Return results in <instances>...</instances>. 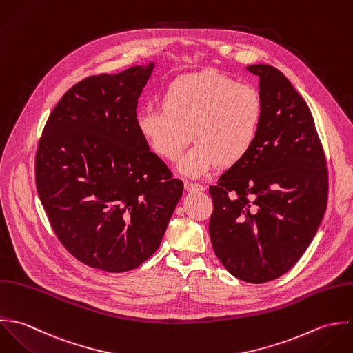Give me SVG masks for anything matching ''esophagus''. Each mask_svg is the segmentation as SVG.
Returning <instances> with one entry per match:
<instances>
[{"instance_id":"34e87169","label":"esophagus","mask_w":353,"mask_h":353,"mask_svg":"<svg viewBox=\"0 0 353 353\" xmlns=\"http://www.w3.org/2000/svg\"><path fill=\"white\" fill-rule=\"evenodd\" d=\"M184 188L187 192H198V191H203L205 187L201 185L199 183H194V181H185L184 183Z\"/></svg>"}]
</instances>
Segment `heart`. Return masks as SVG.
I'll return each mask as SVG.
<instances>
[{
  "label": "heart",
  "mask_w": 353,
  "mask_h": 353,
  "mask_svg": "<svg viewBox=\"0 0 353 353\" xmlns=\"http://www.w3.org/2000/svg\"><path fill=\"white\" fill-rule=\"evenodd\" d=\"M265 106L259 91L215 71L176 77L162 95V108H144L137 127L150 150L174 161L192 139L196 143L179 162V170L201 177L216 165L232 168L252 150Z\"/></svg>",
  "instance_id": "heart-1"
}]
</instances>
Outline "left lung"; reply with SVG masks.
I'll use <instances>...</instances> for the list:
<instances>
[{"label":"left lung","mask_w":353,"mask_h":353,"mask_svg":"<svg viewBox=\"0 0 353 353\" xmlns=\"http://www.w3.org/2000/svg\"><path fill=\"white\" fill-rule=\"evenodd\" d=\"M259 76L265 114L250 154L212 185V250L239 280L272 281L301 258L327 203V168L312 114L292 83L266 64Z\"/></svg>","instance_id":"obj_1"}]
</instances>
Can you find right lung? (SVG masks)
Wrapping results in <instances>:
<instances>
[{"mask_svg": "<svg viewBox=\"0 0 353 353\" xmlns=\"http://www.w3.org/2000/svg\"><path fill=\"white\" fill-rule=\"evenodd\" d=\"M154 63L90 76L50 113L38 143L35 183L61 244L108 273L139 268L159 247L181 195L137 127Z\"/></svg>", "mask_w": 353, "mask_h": 353, "instance_id": "add662e5", "label": "right lung"}]
</instances>
